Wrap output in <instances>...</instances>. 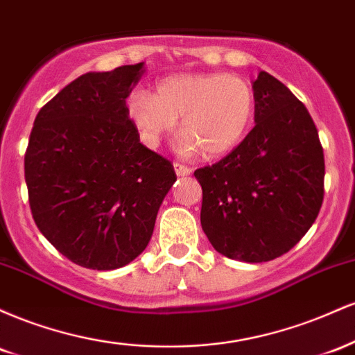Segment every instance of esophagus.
<instances>
[{
  "instance_id": "1",
  "label": "esophagus",
  "mask_w": 355,
  "mask_h": 355,
  "mask_svg": "<svg viewBox=\"0 0 355 355\" xmlns=\"http://www.w3.org/2000/svg\"><path fill=\"white\" fill-rule=\"evenodd\" d=\"M173 168H175V173H177L178 177H187V175L191 173L190 166L182 165V164H173Z\"/></svg>"
}]
</instances>
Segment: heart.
Segmentation results:
<instances>
[{"instance_id":"heart-1","label":"heart","mask_w":355,"mask_h":355,"mask_svg":"<svg viewBox=\"0 0 355 355\" xmlns=\"http://www.w3.org/2000/svg\"><path fill=\"white\" fill-rule=\"evenodd\" d=\"M254 110L250 85L222 73H177L158 81L153 95L133 89L126 98V115L146 146H158L180 118L185 133L178 150L193 153L200 148L205 157L234 150L245 137Z\"/></svg>"}]
</instances>
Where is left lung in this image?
Here are the masks:
<instances>
[{
  "mask_svg": "<svg viewBox=\"0 0 355 355\" xmlns=\"http://www.w3.org/2000/svg\"><path fill=\"white\" fill-rule=\"evenodd\" d=\"M255 126L217 164L195 170L202 229L218 254L259 263L307 234L324 200V150L312 116L284 83L260 71Z\"/></svg>",
  "mask_w": 355,
  "mask_h": 355,
  "instance_id": "8db88e82",
  "label": "left lung"
}]
</instances>
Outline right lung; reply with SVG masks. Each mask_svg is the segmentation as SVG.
I'll return each mask as SVG.
<instances>
[{
  "label": "right lung",
  "instance_id": "add662e5",
  "mask_svg": "<svg viewBox=\"0 0 355 355\" xmlns=\"http://www.w3.org/2000/svg\"><path fill=\"white\" fill-rule=\"evenodd\" d=\"M144 63L89 71L40 110L24 180L36 227L60 254L93 270L137 259L152 239L172 162L140 144L126 98Z\"/></svg>",
  "mask_w": 355,
  "mask_h": 355
}]
</instances>
